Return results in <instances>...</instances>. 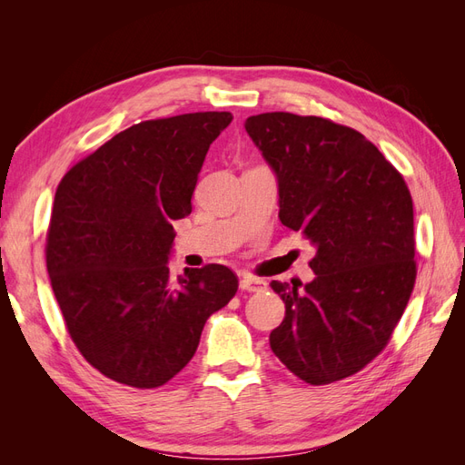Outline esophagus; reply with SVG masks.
Instances as JSON below:
<instances>
[{
	"instance_id": "1",
	"label": "esophagus",
	"mask_w": 465,
	"mask_h": 465,
	"mask_svg": "<svg viewBox=\"0 0 465 465\" xmlns=\"http://www.w3.org/2000/svg\"><path fill=\"white\" fill-rule=\"evenodd\" d=\"M241 289L248 291V292H260L265 289V281H262L258 277H252V275H244L241 279Z\"/></svg>"
}]
</instances>
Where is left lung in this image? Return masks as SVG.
Returning <instances> with one entry per match:
<instances>
[{
  "label": "left lung",
  "mask_w": 465,
  "mask_h": 465,
  "mask_svg": "<svg viewBox=\"0 0 465 465\" xmlns=\"http://www.w3.org/2000/svg\"><path fill=\"white\" fill-rule=\"evenodd\" d=\"M279 184V219L316 248L302 291L272 281L285 318L275 357L312 386L359 372L382 351L415 285L413 200L403 176L347 125L291 112L244 124Z\"/></svg>",
  "instance_id": "obj_1"
}]
</instances>
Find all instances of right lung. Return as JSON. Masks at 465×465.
<instances>
[{"mask_svg": "<svg viewBox=\"0 0 465 465\" xmlns=\"http://www.w3.org/2000/svg\"><path fill=\"white\" fill-rule=\"evenodd\" d=\"M231 112L139 122L79 161L55 190L46 267L69 335L114 382L159 388L186 367L207 318L238 289L224 265L168 272L173 223L192 213L209 145Z\"/></svg>", "mask_w": 465, "mask_h": 465, "instance_id": "right-lung-1", "label": "right lung"}]
</instances>
